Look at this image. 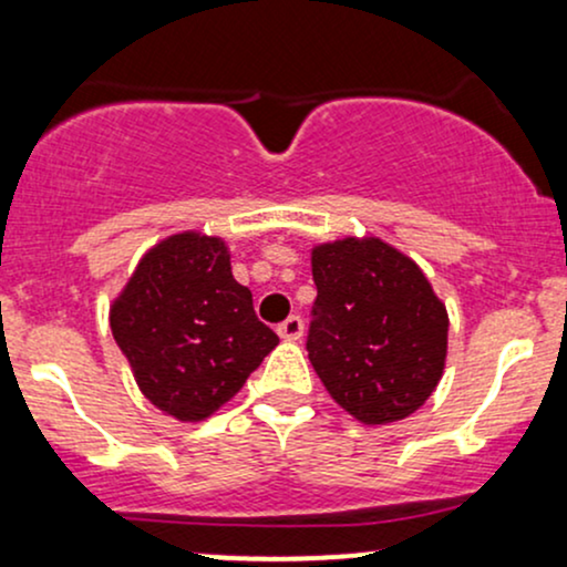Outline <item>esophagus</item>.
<instances>
[{
  "mask_svg": "<svg viewBox=\"0 0 567 567\" xmlns=\"http://www.w3.org/2000/svg\"><path fill=\"white\" fill-rule=\"evenodd\" d=\"M277 333H279V338H285V341H301L303 320L301 317H288V320L279 324Z\"/></svg>",
  "mask_w": 567,
  "mask_h": 567,
  "instance_id": "esophagus-1",
  "label": "esophagus"
}]
</instances>
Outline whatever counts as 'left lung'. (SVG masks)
I'll return each mask as SVG.
<instances>
[{"label": "left lung", "mask_w": 567, "mask_h": 567, "mask_svg": "<svg viewBox=\"0 0 567 567\" xmlns=\"http://www.w3.org/2000/svg\"><path fill=\"white\" fill-rule=\"evenodd\" d=\"M317 285L309 360L351 419H408L445 373L447 309L413 258L381 237L311 247Z\"/></svg>", "instance_id": "8db88e82"}]
</instances>
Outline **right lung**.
<instances>
[{
	"label": "right lung",
	"instance_id": "obj_1",
	"mask_svg": "<svg viewBox=\"0 0 567 567\" xmlns=\"http://www.w3.org/2000/svg\"><path fill=\"white\" fill-rule=\"evenodd\" d=\"M109 322L141 394L181 424L210 419L279 343L234 279L229 245L197 229L143 252Z\"/></svg>",
	"mask_w": 567,
	"mask_h": 567
}]
</instances>
